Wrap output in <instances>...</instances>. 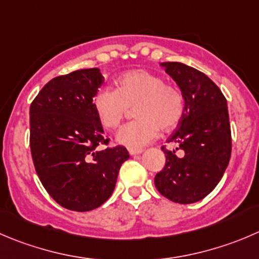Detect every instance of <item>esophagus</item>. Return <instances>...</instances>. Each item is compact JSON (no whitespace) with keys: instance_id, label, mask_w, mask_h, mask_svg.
<instances>
[{"instance_id":"34e87169","label":"esophagus","mask_w":259,"mask_h":259,"mask_svg":"<svg viewBox=\"0 0 259 259\" xmlns=\"http://www.w3.org/2000/svg\"><path fill=\"white\" fill-rule=\"evenodd\" d=\"M130 155H139L143 153V149H129Z\"/></svg>"}]
</instances>
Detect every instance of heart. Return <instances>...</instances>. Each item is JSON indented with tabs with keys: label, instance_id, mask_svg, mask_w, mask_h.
Here are the masks:
<instances>
[{
	"label": "heart",
	"instance_id": "b5f03b06",
	"mask_svg": "<svg viewBox=\"0 0 259 259\" xmlns=\"http://www.w3.org/2000/svg\"><path fill=\"white\" fill-rule=\"evenodd\" d=\"M116 91L102 89L94 97L95 114L107 130L116 129L126 115L127 107L135 106L138 120L117 132L116 143L130 149H142L155 139L159 130L169 132L181 121L185 100L176 87L147 69H133L116 78Z\"/></svg>",
	"mask_w": 259,
	"mask_h": 259
}]
</instances>
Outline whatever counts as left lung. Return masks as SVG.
Instances as JSON below:
<instances>
[{
    "label": "left lung",
    "instance_id": "1",
    "mask_svg": "<svg viewBox=\"0 0 259 259\" xmlns=\"http://www.w3.org/2000/svg\"><path fill=\"white\" fill-rule=\"evenodd\" d=\"M177 83L185 112L167 139L185 152L180 158L175 150L162 148L164 168L157 173V190L178 204H193L206 197L222 180L232 154L229 112L224 95L202 72L183 63L159 64Z\"/></svg>",
    "mask_w": 259,
    "mask_h": 259
}]
</instances>
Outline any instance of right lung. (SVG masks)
<instances>
[{
    "label": "right lung",
    "mask_w": 259,
    "mask_h": 259,
    "mask_svg": "<svg viewBox=\"0 0 259 259\" xmlns=\"http://www.w3.org/2000/svg\"><path fill=\"white\" fill-rule=\"evenodd\" d=\"M105 82L99 68L79 69L48 82L30 106V149L50 196L73 211L101 206L114 192L126 148L107 144L94 97Z\"/></svg>",
    "instance_id": "right-lung-1"
}]
</instances>
